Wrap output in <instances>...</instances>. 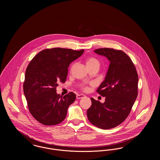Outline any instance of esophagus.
<instances>
[{"mask_svg": "<svg viewBox=\"0 0 160 160\" xmlns=\"http://www.w3.org/2000/svg\"><path fill=\"white\" fill-rule=\"evenodd\" d=\"M84 97H85V95H84L83 94H79V95H77L76 98L77 99H81V98H83Z\"/></svg>", "mask_w": 160, "mask_h": 160, "instance_id": "esophagus-1", "label": "esophagus"}]
</instances>
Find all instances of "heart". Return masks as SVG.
<instances>
[{
	"instance_id": "heart-1",
	"label": "heart",
	"mask_w": 160,
	"mask_h": 160,
	"mask_svg": "<svg viewBox=\"0 0 160 160\" xmlns=\"http://www.w3.org/2000/svg\"><path fill=\"white\" fill-rule=\"evenodd\" d=\"M86 65L88 67L95 65H99V63L97 59H96L95 58H90L88 59V60L86 61ZM88 88L87 87H83L84 91H88Z\"/></svg>"
}]
</instances>
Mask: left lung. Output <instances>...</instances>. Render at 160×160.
Here are the masks:
<instances>
[{
  "instance_id": "left-lung-1",
  "label": "left lung",
  "mask_w": 160,
  "mask_h": 160,
  "mask_svg": "<svg viewBox=\"0 0 160 160\" xmlns=\"http://www.w3.org/2000/svg\"><path fill=\"white\" fill-rule=\"evenodd\" d=\"M110 62L104 80L97 92L105 102L91 98L87 111L90 122L99 128H113L128 117L138 95V74L129 56L121 50L104 48L94 50Z\"/></svg>"
}]
</instances>
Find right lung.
Wrapping results in <instances>:
<instances>
[{"mask_svg":"<svg viewBox=\"0 0 160 160\" xmlns=\"http://www.w3.org/2000/svg\"><path fill=\"white\" fill-rule=\"evenodd\" d=\"M68 48H53L38 53L28 65L23 83L24 93L33 117L44 125L62 122L76 94L69 92L62 97L56 92L60 82L68 76L69 64L83 53Z\"/></svg>","mask_w":160,"mask_h":160,"instance_id":"obj_1","label":"right lung"}]
</instances>
